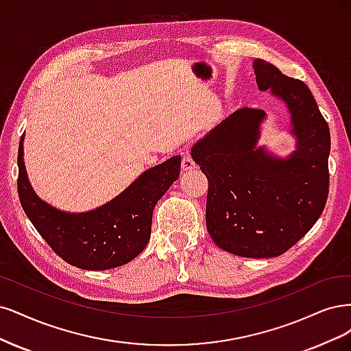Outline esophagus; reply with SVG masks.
Returning <instances> with one entry per match:
<instances>
[{
	"label": "esophagus",
	"mask_w": 351,
	"mask_h": 351,
	"mask_svg": "<svg viewBox=\"0 0 351 351\" xmlns=\"http://www.w3.org/2000/svg\"><path fill=\"white\" fill-rule=\"evenodd\" d=\"M192 169H195V162L192 160V157L189 154H184L182 157V171L189 172Z\"/></svg>",
	"instance_id": "34e87169"
}]
</instances>
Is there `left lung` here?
I'll return each instance as SVG.
<instances>
[{
  "instance_id": "1",
  "label": "left lung",
  "mask_w": 351,
  "mask_h": 351,
  "mask_svg": "<svg viewBox=\"0 0 351 351\" xmlns=\"http://www.w3.org/2000/svg\"><path fill=\"white\" fill-rule=\"evenodd\" d=\"M261 92L286 105L295 150L280 157L258 145L267 114L241 108L191 149L208 179L207 230L221 250L246 258L285 254L318 221L328 198V123L308 86L264 60L252 62Z\"/></svg>"
}]
</instances>
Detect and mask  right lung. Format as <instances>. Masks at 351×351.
Segmentation results:
<instances>
[{
    "label": "right lung",
    "mask_w": 351,
    "mask_h": 351,
    "mask_svg": "<svg viewBox=\"0 0 351 351\" xmlns=\"http://www.w3.org/2000/svg\"><path fill=\"white\" fill-rule=\"evenodd\" d=\"M23 141L19 144L17 189L21 207L48 245L64 261L101 271L125 265L150 241L153 210L180 172V156L144 171L114 199L84 213L52 207L36 195L27 178Z\"/></svg>",
    "instance_id": "obj_1"
}]
</instances>
